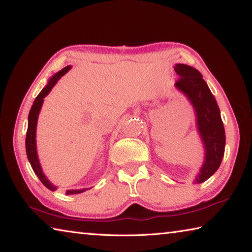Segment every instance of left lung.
Masks as SVG:
<instances>
[{
    "mask_svg": "<svg viewBox=\"0 0 252 252\" xmlns=\"http://www.w3.org/2000/svg\"><path fill=\"white\" fill-rule=\"evenodd\" d=\"M175 71L180 76L175 86L193 103L199 134L205 144V162L196 178L197 183H203L208 180L220 166L225 153V127L216 99L210 93L202 74L195 68L184 63H177Z\"/></svg>",
    "mask_w": 252,
    "mask_h": 252,
    "instance_id": "obj_1",
    "label": "left lung"
}]
</instances>
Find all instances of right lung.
I'll return each instance as SVG.
<instances>
[{
  "mask_svg": "<svg viewBox=\"0 0 252 252\" xmlns=\"http://www.w3.org/2000/svg\"><path fill=\"white\" fill-rule=\"evenodd\" d=\"M70 69L69 66H67L62 69L61 71H58L56 75L52 77V79L49 80L48 85L45 87V88L40 91L39 94L36 97L35 101L33 103V106L31 108V111L29 114V126H27V132H26V141H25V145H26V154H27V158L32 165V168L35 172L36 175L40 180V182L47 187L50 190H55L56 189V186H54L52 183H50L46 176L44 175V173L42 171V167L39 165L38 162V158H37V153H36V125H37V118H38V113L40 108H42V104L44 101V98L49 94V91L52 90L55 84L61 79V77L66 74V72ZM87 190L86 189H72V190H67L66 194L67 195H72V194H79L82 193V191Z\"/></svg>",
  "mask_w": 252,
  "mask_h": 252,
  "instance_id": "right-lung-1",
  "label": "right lung"
}]
</instances>
